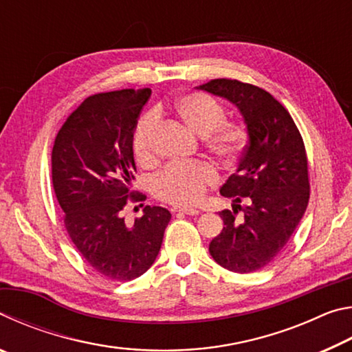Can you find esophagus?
<instances>
[{
  "label": "esophagus",
  "instance_id": "1",
  "mask_svg": "<svg viewBox=\"0 0 352 352\" xmlns=\"http://www.w3.org/2000/svg\"><path fill=\"white\" fill-rule=\"evenodd\" d=\"M174 214H186V216H197L199 211L192 210V208H172L170 210Z\"/></svg>",
  "mask_w": 352,
  "mask_h": 352
}]
</instances>
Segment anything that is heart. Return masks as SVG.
<instances>
[{"instance_id": "obj_1", "label": "heart", "mask_w": 352, "mask_h": 352, "mask_svg": "<svg viewBox=\"0 0 352 352\" xmlns=\"http://www.w3.org/2000/svg\"><path fill=\"white\" fill-rule=\"evenodd\" d=\"M175 115L190 132L204 136L205 147L220 163L233 164L245 146V133L234 124L225 122L226 113L216 99L204 93L184 94L175 102ZM157 115L147 113L136 124L132 148L136 162L142 166L153 163L152 147ZM219 177L204 162L172 163L152 178V192L157 199L175 206H190L201 200L208 188Z\"/></svg>"}]
</instances>
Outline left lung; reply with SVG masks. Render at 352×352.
Wrapping results in <instances>:
<instances>
[{"label":"left lung","instance_id":"obj_1","mask_svg":"<svg viewBox=\"0 0 352 352\" xmlns=\"http://www.w3.org/2000/svg\"><path fill=\"white\" fill-rule=\"evenodd\" d=\"M237 107L248 142L237 170L220 188L233 211L210 243L212 259L234 273L264 269L287 245L309 204L307 155L290 113L270 93L231 79L199 87Z\"/></svg>","mask_w":352,"mask_h":352}]
</instances>
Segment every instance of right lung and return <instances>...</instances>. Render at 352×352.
I'll list each match as a JSON object with an SVG mask.
<instances>
[{"label":"right lung","instance_id":"right-lung-1","mask_svg":"<svg viewBox=\"0 0 352 352\" xmlns=\"http://www.w3.org/2000/svg\"><path fill=\"white\" fill-rule=\"evenodd\" d=\"M151 88L87 98L58 130L52 147V186L63 222L82 258L113 281L146 273L162 248L170 212L146 206L132 225L122 211L146 197L132 189V140Z\"/></svg>","mask_w":352,"mask_h":352}]
</instances>
